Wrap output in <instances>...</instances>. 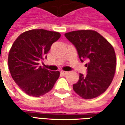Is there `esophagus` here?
Returning a JSON list of instances; mask_svg holds the SVG:
<instances>
[{
  "label": "esophagus",
  "instance_id": "1",
  "mask_svg": "<svg viewBox=\"0 0 125 125\" xmlns=\"http://www.w3.org/2000/svg\"><path fill=\"white\" fill-rule=\"evenodd\" d=\"M60 73H61L62 75H66L67 73H68V72H66V71H63V70H62V71L60 72Z\"/></svg>",
  "mask_w": 125,
  "mask_h": 125
}]
</instances>
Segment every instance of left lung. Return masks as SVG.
Masks as SVG:
<instances>
[{
  "label": "left lung",
  "instance_id": "obj_1",
  "mask_svg": "<svg viewBox=\"0 0 125 125\" xmlns=\"http://www.w3.org/2000/svg\"><path fill=\"white\" fill-rule=\"evenodd\" d=\"M65 36L75 46L81 61L88 60L85 64L88 74H79V79L73 85V90L85 99L97 97L109 87L115 75L116 56L113 46L93 30L69 32Z\"/></svg>",
  "mask_w": 125,
  "mask_h": 125
}]
</instances>
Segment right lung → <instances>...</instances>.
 Here are the masks:
<instances>
[{"mask_svg":"<svg viewBox=\"0 0 125 125\" xmlns=\"http://www.w3.org/2000/svg\"><path fill=\"white\" fill-rule=\"evenodd\" d=\"M60 36L58 32L33 29L21 33L13 43L8 54L9 70L15 83L28 95L45 94L59 78L58 71H49L39 65Z\"/></svg>","mask_w":125,"mask_h":125,"instance_id":"obj_1","label":"right lung"}]
</instances>
